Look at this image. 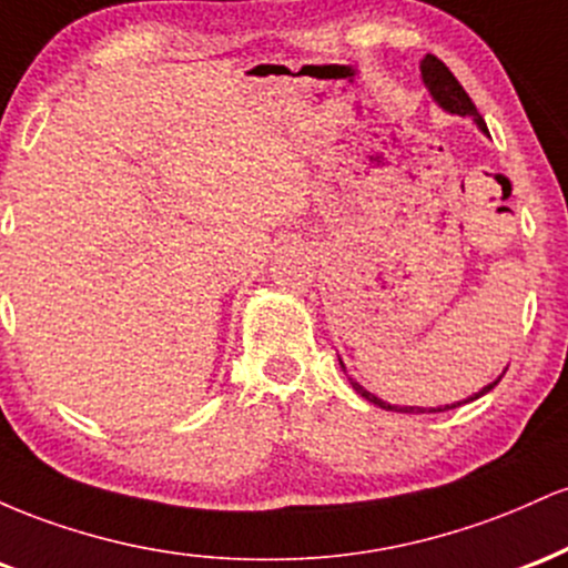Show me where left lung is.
<instances>
[{
    "label": "left lung",
    "instance_id": "1",
    "mask_svg": "<svg viewBox=\"0 0 568 568\" xmlns=\"http://www.w3.org/2000/svg\"><path fill=\"white\" fill-rule=\"evenodd\" d=\"M419 69H422V80H425L427 90H429V95L435 98V103H438V106L443 109V112H448V114H459V116H473L475 125H478L480 130H484V133H488V128H486L484 116L478 114V109H475V103L470 101V95L465 93V88H462L459 80H456V77L452 74V71H448V67H446V63L440 61V58H435V55H429V53H427L425 58H422ZM338 363H342V361H338ZM342 368H344V363H342ZM344 371H347V368H344ZM499 379H501V376H499ZM499 379H494L491 384H486V387L480 389V393L470 395V397H467V400L452 403V406H438V408L393 406V403L382 400V397H376L374 393H368V389H366V387H361V384H357L355 379H349V384H352V389H355L357 395H363V397H366L368 403H374V406H379V408H384V410H400V414H438V410H452V408H459L462 403L478 400V397H480V395H486L488 389L497 387Z\"/></svg>",
    "mask_w": 568,
    "mask_h": 568
}]
</instances>
